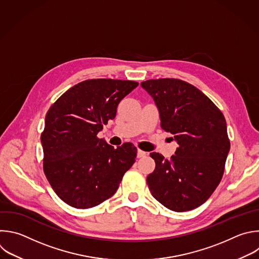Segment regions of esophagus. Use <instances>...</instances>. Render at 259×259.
<instances>
[{
    "instance_id": "1",
    "label": "esophagus",
    "mask_w": 259,
    "mask_h": 259,
    "mask_svg": "<svg viewBox=\"0 0 259 259\" xmlns=\"http://www.w3.org/2000/svg\"><path fill=\"white\" fill-rule=\"evenodd\" d=\"M145 155H146V152H145V151H143V150H141V149H138V150H137V157H138V158L143 157V156H145Z\"/></svg>"
}]
</instances>
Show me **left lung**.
<instances>
[{
	"mask_svg": "<svg viewBox=\"0 0 259 259\" xmlns=\"http://www.w3.org/2000/svg\"><path fill=\"white\" fill-rule=\"evenodd\" d=\"M141 88L153 99L160 127L178 147L169 159L151 152L155 168L146 182L166 208L182 212L203 204L220 184L230 151L227 123L219 108L192 84L174 78L150 79Z\"/></svg>",
	"mask_w": 259,
	"mask_h": 259,
	"instance_id": "left-lung-1",
	"label": "left lung"
}]
</instances>
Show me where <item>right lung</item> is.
<instances>
[{
  "instance_id": "1",
  "label": "right lung",
  "mask_w": 259,
  "mask_h": 259,
  "mask_svg": "<svg viewBox=\"0 0 259 259\" xmlns=\"http://www.w3.org/2000/svg\"><path fill=\"white\" fill-rule=\"evenodd\" d=\"M137 86L130 80L89 79L68 90L48 111L40 136L44 170L70 206L91 208L113 196L135 162L132 143L114 148L98 133Z\"/></svg>"
}]
</instances>
